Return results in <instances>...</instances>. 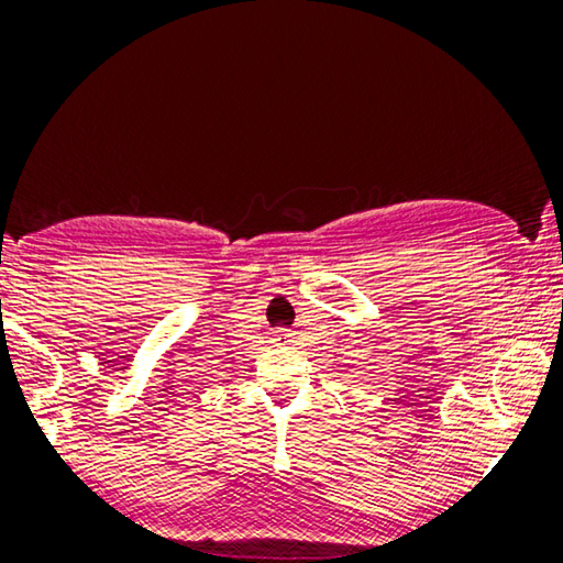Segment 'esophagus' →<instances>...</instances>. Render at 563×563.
<instances>
[{
	"label": "esophagus",
	"mask_w": 563,
	"mask_h": 563,
	"mask_svg": "<svg viewBox=\"0 0 563 563\" xmlns=\"http://www.w3.org/2000/svg\"><path fill=\"white\" fill-rule=\"evenodd\" d=\"M275 345H294V335L291 333H286V331H277V335H275Z\"/></svg>",
	"instance_id": "1"
}]
</instances>
